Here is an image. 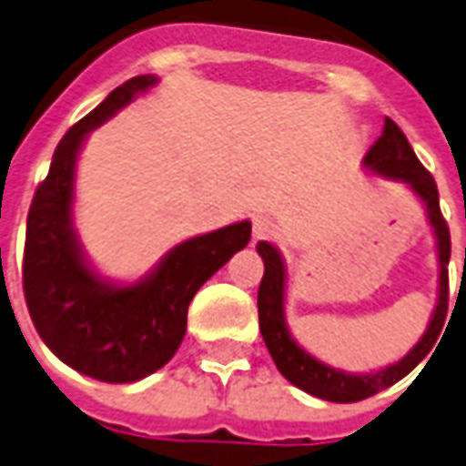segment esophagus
I'll return each instance as SVG.
<instances>
[{"mask_svg":"<svg viewBox=\"0 0 466 466\" xmlns=\"http://www.w3.org/2000/svg\"><path fill=\"white\" fill-rule=\"evenodd\" d=\"M251 234H254V241L270 239V237H276L278 234V227L270 218H256L254 227H251Z\"/></svg>","mask_w":466,"mask_h":466,"instance_id":"obj_1","label":"esophagus"}]
</instances>
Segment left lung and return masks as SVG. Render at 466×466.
I'll use <instances>...</instances> for the list:
<instances>
[{
    "mask_svg": "<svg viewBox=\"0 0 466 466\" xmlns=\"http://www.w3.org/2000/svg\"><path fill=\"white\" fill-rule=\"evenodd\" d=\"M365 167L372 168L375 174L391 178V181H401L411 186L416 196L426 203L428 219L435 229V239H438V258H441V295H438V307L433 311V319L428 324L423 339L409 350L399 362L390 368L377 370L370 375H350L343 370L329 368L317 358H311L307 350L295 343V339L285 326V266L283 258L278 254L276 247H270L268 241H258L256 251L263 258V278L258 285V326H261V336L266 340L270 358L280 370V375L299 387L302 391L311 397L326 399V401H336V404H353L362 399L372 397L377 391L387 390L401 377H406L431 350H433L435 340L441 336L445 317H448V263H450V229L448 222L441 212V198H438V186L435 178L431 176L419 157L413 155L411 145L406 140V135L399 130L394 120H384L382 137L370 147L365 157Z\"/></svg>",
    "mask_w": 466,
    "mask_h": 466,
    "instance_id": "obj_1",
    "label": "left lung"
}]
</instances>
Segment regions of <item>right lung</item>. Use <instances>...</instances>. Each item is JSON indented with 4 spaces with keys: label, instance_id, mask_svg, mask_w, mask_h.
Wrapping results in <instances>:
<instances>
[{
    "label": "right lung",
    "instance_id": "obj_1",
    "mask_svg": "<svg viewBox=\"0 0 466 466\" xmlns=\"http://www.w3.org/2000/svg\"><path fill=\"white\" fill-rule=\"evenodd\" d=\"M152 75L127 79L72 126L33 196L24 247V295L46 346L82 375L101 382H137L164 368L178 350L193 295L251 239V222L222 227L174 247L135 285H111L86 266L72 229L76 155L89 130L137 94Z\"/></svg>",
    "mask_w": 466,
    "mask_h": 466
}]
</instances>
